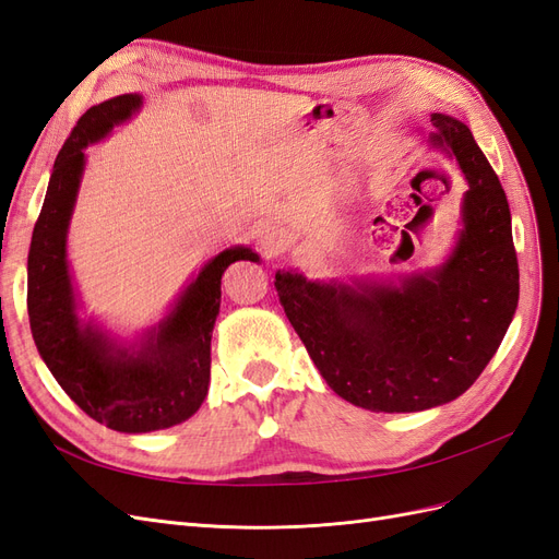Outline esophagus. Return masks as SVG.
<instances>
[{"label":"esophagus","mask_w":559,"mask_h":559,"mask_svg":"<svg viewBox=\"0 0 559 559\" xmlns=\"http://www.w3.org/2000/svg\"><path fill=\"white\" fill-rule=\"evenodd\" d=\"M257 242L265 259H275L289 249V235L280 226H263L257 235Z\"/></svg>","instance_id":"esophagus-1"}]
</instances>
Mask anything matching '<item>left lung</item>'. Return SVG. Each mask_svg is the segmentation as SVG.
I'll list each match as a JSON object with an SVG mask.
<instances>
[{"label": "left lung", "mask_w": 559, "mask_h": 559, "mask_svg": "<svg viewBox=\"0 0 559 559\" xmlns=\"http://www.w3.org/2000/svg\"><path fill=\"white\" fill-rule=\"evenodd\" d=\"M431 123L429 146L466 181L462 228L441 265L399 280L275 275L284 312L321 378L373 413H417L462 396L497 354L518 308L511 210L499 177L462 121L431 114Z\"/></svg>", "instance_id": "left-lung-1"}]
</instances>
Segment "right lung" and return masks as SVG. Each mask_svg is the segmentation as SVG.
Instances as JSON below:
<instances>
[{
    "label": "right lung",
    "mask_w": 559,
    "mask_h": 559,
    "mask_svg": "<svg viewBox=\"0 0 559 559\" xmlns=\"http://www.w3.org/2000/svg\"><path fill=\"white\" fill-rule=\"evenodd\" d=\"M142 105L140 93H126L79 118L50 173L27 257V314L39 357L83 413L121 433L170 429L198 413L210 389L222 275L235 261H259V253L245 245L218 251L183 286L158 324L132 343L81 317L67 233L86 170L83 148L107 140Z\"/></svg>",
    "instance_id": "right-lung-1"
}]
</instances>
